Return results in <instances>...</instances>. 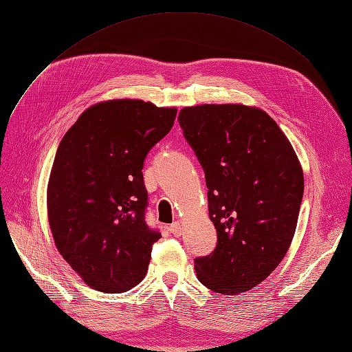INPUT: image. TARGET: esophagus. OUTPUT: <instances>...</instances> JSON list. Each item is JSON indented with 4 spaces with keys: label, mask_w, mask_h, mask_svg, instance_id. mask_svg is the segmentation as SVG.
<instances>
[{
    "label": "esophagus",
    "mask_w": 352,
    "mask_h": 352,
    "mask_svg": "<svg viewBox=\"0 0 352 352\" xmlns=\"http://www.w3.org/2000/svg\"><path fill=\"white\" fill-rule=\"evenodd\" d=\"M168 230H170V232L175 236H179V235H182V232H184V225H182L179 221H176L170 225V228H168Z\"/></svg>",
    "instance_id": "34e87169"
}]
</instances>
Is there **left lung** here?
Here are the masks:
<instances>
[{"label":"left lung","mask_w":352,"mask_h":352,"mask_svg":"<svg viewBox=\"0 0 352 352\" xmlns=\"http://www.w3.org/2000/svg\"><path fill=\"white\" fill-rule=\"evenodd\" d=\"M179 124L205 170L218 244L195 260L199 282L235 296L269 277L296 231L303 170L285 133L257 107H185Z\"/></svg>","instance_id":"8db88e82"}]
</instances>
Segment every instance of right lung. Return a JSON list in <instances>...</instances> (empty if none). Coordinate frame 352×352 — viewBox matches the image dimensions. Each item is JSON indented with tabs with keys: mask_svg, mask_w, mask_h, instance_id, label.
Returning a JSON list of instances; mask_svg holds the SVG:
<instances>
[{
	"mask_svg": "<svg viewBox=\"0 0 352 352\" xmlns=\"http://www.w3.org/2000/svg\"><path fill=\"white\" fill-rule=\"evenodd\" d=\"M177 109L142 100L91 105L63 135L47 184L54 245L89 287L122 293L144 278L162 235L144 222L143 162Z\"/></svg>",
	"mask_w": 352,
	"mask_h": 352,
	"instance_id": "add662e5",
	"label": "right lung"
}]
</instances>
